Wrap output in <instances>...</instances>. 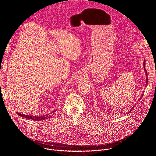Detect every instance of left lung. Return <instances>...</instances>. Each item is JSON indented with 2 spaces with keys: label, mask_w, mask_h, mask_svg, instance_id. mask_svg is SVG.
Wrapping results in <instances>:
<instances>
[{
  "label": "left lung",
  "mask_w": 156,
  "mask_h": 156,
  "mask_svg": "<svg viewBox=\"0 0 156 156\" xmlns=\"http://www.w3.org/2000/svg\"><path fill=\"white\" fill-rule=\"evenodd\" d=\"M145 62H146V61H145V60H144V62H143V65H144V72H145V73H146V86H145L146 87V86H147V71H146V69H145ZM143 93H143V94H142L141 96L140 97V98L139 99L138 101H140V99L142 98V97L143 96V94H144ZM135 107V106H133V107H132V108L133 109V108H134ZM132 108H131V110L129 111V112H128V113H129V112H131V111H132Z\"/></svg>",
  "instance_id": "1"
}]
</instances>
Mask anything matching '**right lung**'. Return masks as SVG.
<instances>
[{"mask_svg":"<svg viewBox=\"0 0 156 156\" xmlns=\"http://www.w3.org/2000/svg\"><path fill=\"white\" fill-rule=\"evenodd\" d=\"M16 113L21 117H24V118H27V119H31V120H38V121L48 119L51 116V114H46V115H40V116H36V115H26V114H21V113H18V112H16Z\"/></svg>","mask_w":156,"mask_h":156,"instance_id":"right-lung-1","label":"right lung"}]
</instances>
